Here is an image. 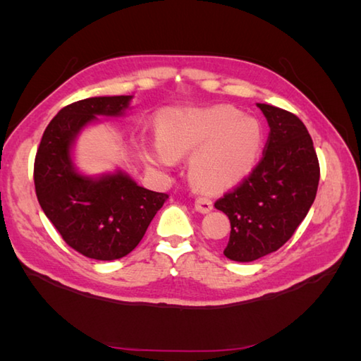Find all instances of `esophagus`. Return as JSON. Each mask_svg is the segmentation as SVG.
Here are the masks:
<instances>
[{
  "mask_svg": "<svg viewBox=\"0 0 361 361\" xmlns=\"http://www.w3.org/2000/svg\"><path fill=\"white\" fill-rule=\"evenodd\" d=\"M195 209L202 214L209 212L212 209V202L208 197H197L195 198Z\"/></svg>",
  "mask_w": 361,
  "mask_h": 361,
  "instance_id": "1",
  "label": "esophagus"
}]
</instances>
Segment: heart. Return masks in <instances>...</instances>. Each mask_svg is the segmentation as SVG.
<instances>
[{"label":"heart","mask_w":361,"mask_h":361,"mask_svg":"<svg viewBox=\"0 0 361 361\" xmlns=\"http://www.w3.org/2000/svg\"><path fill=\"white\" fill-rule=\"evenodd\" d=\"M158 140L147 152L153 164L171 167L175 158L195 152L189 166L194 185L221 190L237 185L255 167L262 127L234 106L172 110L161 114Z\"/></svg>","instance_id":"b5f03b06"}]
</instances>
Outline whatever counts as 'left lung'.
<instances>
[{
    "instance_id": "left-lung-1",
    "label": "left lung",
    "mask_w": 361,
    "mask_h": 361,
    "mask_svg": "<svg viewBox=\"0 0 361 361\" xmlns=\"http://www.w3.org/2000/svg\"><path fill=\"white\" fill-rule=\"evenodd\" d=\"M270 126L262 158L239 186L214 203L231 221L224 255L252 262L279 250L307 216L319 183L313 141L296 114L257 104Z\"/></svg>"
}]
</instances>
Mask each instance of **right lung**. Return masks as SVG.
Segmentation results:
<instances>
[{
    "label": "right lung",
    "mask_w": 361,
    "mask_h": 361,
    "mask_svg": "<svg viewBox=\"0 0 361 361\" xmlns=\"http://www.w3.org/2000/svg\"><path fill=\"white\" fill-rule=\"evenodd\" d=\"M132 96L88 97L63 106L46 127L34 163L35 194L62 239L96 260L127 256L169 198L137 186L124 172L99 178L74 169L71 145L96 116H121Z\"/></svg>",
    "instance_id": "right-lung-1"
}]
</instances>
